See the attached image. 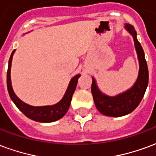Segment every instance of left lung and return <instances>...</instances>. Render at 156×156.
I'll return each mask as SVG.
<instances>
[{
    "instance_id": "left-lung-1",
    "label": "left lung",
    "mask_w": 156,
    "mask_h": 156,
    "mask_svg": "<svg viewBox=\"0 0 156 156\" xmlns=\"http://www.w3.org/2000/svg\"><path fill=\"white\" fill-rule=\"evenodd\" d=\"M124 28L133 37L139 61V73L134 84L121 94L108 96L100 91L95 78L92 77L91 91L95 106L102 115L110 117H121L134 111L144 97L149 83L147 62L144 50L137 39V32L134 27L129 23H125Z\"/></svg>"
}]
</instances>
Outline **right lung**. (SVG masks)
<instances>
[{
	"label": "right lung",
	"mask_w": 156,
	"mask_h": 156,
	"mask_svg": "<svg viewBox=\"0 0 156 156\" xmlns=\"http://www.w3.org/2000/svg\"><path fill=\"white\" fill-rule=\"evenodd\" d=\"M16 50H13L12 55L10 57L8 62V70H7V78H6V83H7V89L10 97L12 98L13 103L16 106L19 108V110L22 112L24 115L29 119L32 120L41 122V123H51L54 122L58 119H60L65 115L67 111L69 108L70 104H71L72 97L74 93L78 80L80 74L75 75L72 78L68 87L66 90L64 96L62 97L60 101L53 105H46V106H32L26 104L22 101L20 98L16 96L13 88H12V80H11V68H12V57L14 55Z\"/></svg>",
	"instance_id": "right-lung-1"
}]
</instances>
